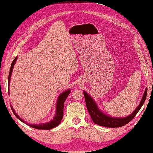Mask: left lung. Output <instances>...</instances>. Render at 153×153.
I'll list each match as a JSON object with an SVG mask.
<instances>
[{"label": "left lung", "instance_id": "left-lung-1", "mask_svg": "<svg viewBox=\"0 0 153 153\" xmlns=\"http://www.w3.org/2000/svg\"><path fill=\"white\" fill-rule=\"evenodd\" d=\"M83 95H84L88 111V113L93 123L95 124L100 125V126L110 127V128H116V127H122L123 125L127 124L134 118L137 113L139 112L140 108L143 106L144 102H145L146 95H147V88L144 91L143 97H142L140 104L138 105L137 107L135 108V110L130 115H129L128 116L124 117V118L111 117L105 114L100 109L95 100H93V98L91 95L87 93V92L83 91Z\"/></svg>", "mask_w": 153, "mask_h": 153}]
</instances>
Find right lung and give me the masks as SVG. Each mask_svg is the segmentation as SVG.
Instances as JSON below:
<instances>
[{
  "label": "right lung",
  "instance_id": "1",
  "mask_svg": "<svg viewBox=\"0 0 153 153\" xmlns=\"http://www.w3.org/2000/svg\"><path fill=\"white\" fill-rule=\"evenodd\" d=\"M16 60H17V57H16L14 58V60L12 61L11 67H10V73H9V76H8V86L10 87V78H11V75H12V70H13L14 68V65L16 63ZM8 91L10 92V88H8ZM70 89H68L66 90L65 91H63L62 93H61L58 96V100H57V103H56V114L55 116H53V119L51 121L47 123H41V124H28L26 122H25L24 120H23L22 118H20L19 116H18V114L15 112V111L12 107L11 105V108L13 111L14 114L15 115V116L19 120L22 121V123H26V124L28 125L29 126L31 127H33V128L37 129H53L54 127H57L58 125H60V122H61L62 119V116H63V108H64V103L65 101L66 98L68 97V95H70Z\"/></svg>",
  "mask_w": 153,
  "mask_h": 153
}]
</instances>
